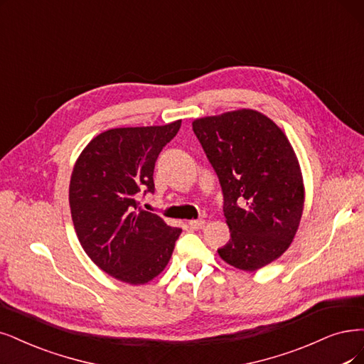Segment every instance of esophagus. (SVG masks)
I'll use <instances>...</instances> for the list:
<instances>
[{"mask_svg":"<svg viewBox=\"0 0 364 364\" xmlns=\"http://www.w3.org/2000/svg\"><path fill=\"white\" fill-rule=\"evenodd\" d=\"M189 226L192 228V230H203V228L205 226V220L199 219V220H191L189 222Z\"/></svg>","mask_w":364,"mask_h":364,"instance_id":"esophagus-1","label":"esophagus"}]
</instances>
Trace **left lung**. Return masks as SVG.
<instances>
[{
    "instance_id": "obj_1",
    "label": "left lung",
    "mask_w": 364,
    "mask_h": 364,
    "mask_svg": "<svg viewBox=\"0 0 364 364\" xmlns=\"http://www.w3.org/2000/svg\"><path fill=\"white\" fill-rule=\"evenodd\" d=\"M193 133L216 172L231 238L220 258L245 272L277 259L292 243L304 205L292 146L270 118L241 109L195 119Z\"/></svg>"
}]
</instances>
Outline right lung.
<instances>
[{
  "label": "right lung",
  "instance_id": "right-lung-1",
  "mask_svg": "<svg viewBox=\"0 0 364 364\" xmlns=\"http://www.w3.org/2000/svg\"><path fill=\"white\" fill-rule=\"evenodd\" d=\"M181 121L166 126L111 129L94 138L72 172L69 200L80 246L105 273L130 285L146 284L171 259L180 228L139 207L154 193V165Z\"/></svg>",
  "mask_w": 364,
  "mask_h": 364
}]
</instances>
